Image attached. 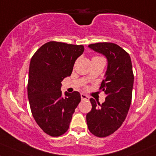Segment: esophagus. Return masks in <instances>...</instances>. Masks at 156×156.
<instances>
[{"label": "esophagus", "instance_id": "obj_1", "mask_svg": "<svg viewBox=\"0 0 156 156\" xmlns=\"http://www.w3.org/2000/svg\"><path fill=\"white\" fill-rule=\"evenodd\" d=\"M81 98L82 100H86V101L90 100V98H89V96H87V95H85V94L83 93L81 94Z\"/></svg>", "mask_w": 156, "mask_h": 156}]
</instances>
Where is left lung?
I'll return each instance as SVG.
<instances>
[{"label": "left lung", "instance_id": "obj_1", "mask_svg": "<svg viewBox=\"0 0 156 156\" xmlns=\"http://www.w3.org/2000/svg\"><path fill=\"white\" fill-rule=\"evenodd\" d=\"M107 58L105 78L100 89L106 94L102 104L90 98L92 109L87 114L89 130L94 136H110L121 126L127 115L132 101L134 75L129 55L113 43L103 42L89 45Z\"/></svg>", "mask_w": 156, "mask_h": 156}]
</instances>
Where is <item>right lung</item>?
Segmentation results:
<instances>
[{"instance_id":"right-lung-1","label":"right lung","mask_w":156,"mask_h":156,"mask_svg":"<svg viewBox=\"0 0 156 156\" xmlns=\"http://www.w3.org/2000/svg\"><path fill=\"white\" fill-rule=\"evenodd\" d=\"M83 45L49 41L32 57L27 92L37 125L49 136L58 137L68 130L75 109L81 101L78 92H65L61 81L70 76L76 59L83 54Z\"/></svg>"}]
</instances>
